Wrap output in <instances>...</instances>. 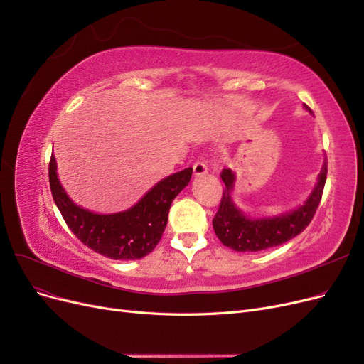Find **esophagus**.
<instances>
[{
  "label": "esophagus",
  "instance_id": "esophagus-1",
  "mask_svg": "<svg viewBox=\"0 0 364 364\" xmlns=\"http://www.w3.org/2000/svg\"><path fill=\"white\" fill-rule=\"evenodd\" d=\"M193 171L196 176H203L208 173V164L203 159L196 161L193 165Z\"/></svg>",
  "mask_w": 364,
  "mask_h": 364
}]
</instances>
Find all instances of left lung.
<instances>
[{
    "label": "left lung",
    "instance_id": "8db88e82",
    "mask_svg": "<svg viewBox=\"0 0 364 364\" xmlns=\"http://www.w3.org/2000/svg\"><path fill=\"white\" fill-rule=\"evenodd\" d=\"M326 161L318 174L317 185L306 202L296 211L267 218H249L246 217L230 199L234 190L235 174L232 170L225 168L220 178L225 182V190L218 211L213 218V228L215 235L222 243L237 252H259L299 235L310 225L316 209L321 203L323 186L326 182Z\"/></svg>",
    "mask_w": 364,
    "mask_h": 364
}]
</instances>
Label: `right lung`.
Instances as JSON below:
<instances>
[{
  "label": "right lung",
  "mask_w": 364,
  "mask_h": 364,
  "mask_svg": "<svg viewBox=\"0 0 364 364\" xmlns=\"http://www.w3.org/2000/svg\"><path fill=\"white\" fill-rule=\"evenodd\" d=\"M51 155L48 178L53 199L71 232L85 246L111 259H139L156 247L167 226L174 197L188 185L193 168H185L158 182L127 211L95 214L77 206L62 188Z\"/></svg>",
  "instance_id": "add662e5"
}]
</instances>
